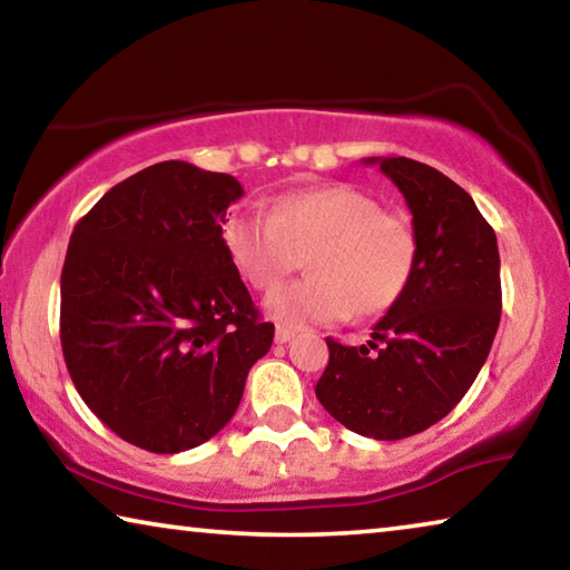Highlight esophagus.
Returning <instances> with one entry per match:
<instances>
[{
    "instance_id": "1",
    "label": "esophagus",
    "mask_w": 570,
    "mask_h": 570,
    "mask_svg": "<svg viewBox=\"0 0 570 570\" xmlns=\"http://www.w3.org/2000/svg\"><path fill=\"white\" fill-rule=\"evenodd\" d=\"M294 336H296V330H292V326H284V324L276 326V342H278V344L292 342Z\"/></svg>"
}]
</instances>
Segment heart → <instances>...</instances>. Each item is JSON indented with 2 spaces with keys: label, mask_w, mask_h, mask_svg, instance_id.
Masks as SVG:
<instances>
[{
  "label": "heart",
  "mask_w": 570,
  "mask_h": 570,
  "mask_svg": "<svg viewBox=\"0 0 570 570\" xmlns=\"http://www.w3.org/2000/svg\"><path fill=\"white\" fill-rule=\"evenodd\" d=\"M220 238L246 282L266 292L306 254L308 276L278 286L264 308L284 326L380 316L400 302L417 266L412 220L382 210L380 200L350 183H330L276 198L272 216L234 208Z\"/></svg>",
  "instance_id": "obj_1"
}]
</instances>
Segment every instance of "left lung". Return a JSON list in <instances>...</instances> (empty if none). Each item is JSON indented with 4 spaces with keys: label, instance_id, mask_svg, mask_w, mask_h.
Masks as SVG:
<instances>
[{
    "label": "left lung",
    "instance_id": "1",
    "mask_svg": "<svg viewBox=\"0 0 570 570\" xmlns=\"http://www.w3.org/2000/svg\"><path fill=\"white\" fill-rule=\"evenodd\" d=\"M366 163L407 200L417 266L370 346L326 340L316 400L356 435L402 440L445 417L488 360L503 308L498 238L470 193L440 170L412 158Z\"/></svg>",
    "mask_w": 570,
    "mask_h": 570
}]
</instances>
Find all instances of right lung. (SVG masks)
Returning a JSON list of instances; mask_svg holds the SVG:
<instances>
[{"label": "right lung", "instance_id": "add662e5", "mask_svg": "<svg viewBox=\"0 0 570 570\" xmlns=\"http://www.w3.org/2000/svg\"><path fill=\"white\" fill-rule=\"evenodd\" d=\"M240 196L228 173L163 160L112 186L72 230L60 278L67 372L135 448L176 455L204 445L272 350L274 324L220 238Z\"/></svg>", "mask_w": 570, "mask_h": 570}]
</instances>
